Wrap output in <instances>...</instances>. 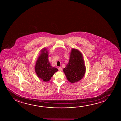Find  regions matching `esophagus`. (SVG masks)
<instances>
[{
    "label": "esophagus",
    "mask_w": 121,
    "mask_h": 121,
    "mask_svg": "<svg viewBox=\"0 0 121 121\" xmlns=\"http://www.w3.org/2000/svg\"><path fill=\"white\" fill-rule=\"evenodd\" d=\"M58 69L60 71H62V68H61V67H59Z\"/></svg>",
    "instance_id": "esophagus-1"
}]
</instances>
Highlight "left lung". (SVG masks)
I'll list each match as a JSON object with an SVG mask.
<instances>
[{
  "label": "left lung",
  "mask_w": 121,
  "mask_h": 121,
  "mask_svg": "<svg viewBox=\"0 0 121 121\" xmlns=\"http://www.w3.org/2000/svg\"><path fill=\"white\" fill-rule=\"evenodd\" d=\"M63 71L71 83L78 82L83 78L86 72V66L82 54L79 50L72 49L69 63Z\"/></svg>",
  "instance_id": "left-lung-1"
}]
</instances>
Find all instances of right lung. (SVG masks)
Wrapping results in <instances>:
<instances>
[{"instance_id":"right-lung-1","label":"right lung","mask_w":121,"mask_h":121,"mask_svg":"<svg viewBox=\"0 0 121 121\" xmlns=\"http://www.w3.org/2000/svg\"><path fill=\"white\" fill-rule=\"evenodd\" d=\"M48 55V52L45 48H43L37 60L35 67L37 76L45 82L50 81L54 73L58 70L50 65Z\"/></svg>"}]
</instances>
